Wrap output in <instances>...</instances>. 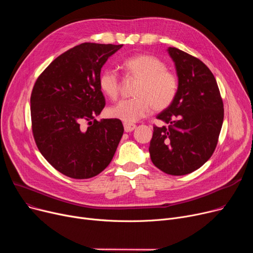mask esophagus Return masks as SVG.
<instances>
[{
  "instance_id": "34e87169",
  "label": "esophagus",
  "mask_w": 253,
  "mask_h": 253,
  "mask_svg": "<svg viewBox=\"0 0 253 253\" xmlns=\"http://www.w3.org/2000/svg\"><path fill=\"white\" fill-rule=\"evenodd\" d=\"M124 130L126 132H131L133 131L135 128H136V125L135 124H131V123H124Z\"/></svg>"
}]
</instances>
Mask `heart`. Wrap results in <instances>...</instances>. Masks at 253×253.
Returning a JSON list of instances; mask_svg holds the SVG:
<instances>
[{
  "label": "heart",
  "instance_id": "1",
  "mask_svg": "<svg viewBox=\"0 0 253 253\" xmlns=\"http://www.w3.org/2000/svg\"><path fill=\"white\" fill-rule=\"evenodd\" d=\"M122 68L129 77L138 79L135 84L134 98L124 99L112 106L109 115L125 123L136 122L154 112L168 109L178 92L176 74L167 70L163 60L150 54H137L125 58ZM98 85L104 95L116 99L120 93V77L113 69L101 72Z\"/></svg>",
  "mask_w": 253,
  "mask_h": 253
}]
</instances>
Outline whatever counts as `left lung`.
I'll return each instance as SVG.
<instances>
[{
    "label": "left lung",
    "mask_w": 253,
    "mask_h": 253,
    "mask_svg": "<svg viewBox=\"0 0 253 253\" xmlns=\"http://www.w3.org/2000/svg\"><path fill=\"white\" fill-rule=\"evenodd\" d=\"M168 53L175 63L178 92L169 108L157 116L168 127L154 126L149 151L157 168L170 175H184L213 154L223 122V102L205 63L174 47Z\"/></svg>",
    "instance_id": "1"
}]
</instances>
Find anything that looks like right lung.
Wrapping results in <instances>:
<instances>
[{"label":"right lung","mask_w":253,"mask_h":253,"mask_svg":"<svg viewBox=\"0 0 253 253\" xmlns=\"http://www.w3.org/2000/svg\"><path fill=\"white\" fill-rule=\"evenodd\" d=\"M122 46H75L53 60L34 85L31 117L36 144L66 176L86 179L99 174L111 163L121 140V120L97 121L95 117L105 105L98 85L101 68Z\"/></svg>","instance_id":"right-lung-1"}]
</instances>
